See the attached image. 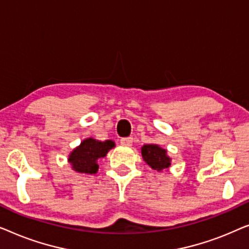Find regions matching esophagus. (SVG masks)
<instances>
[{"label":"esophagus","mask_w":249,"mask_h":249,"mask_svg":"<svg viewBox=\"0 0 249 249\" xmlns=\"http://www.w3.org/2000/svg\"><path fill=\"white\" fill-rule=\"evenodd\" d=\"M132 142H134V138L132 137H124L120 139V144L122 146H131Z\"/></svg>","instance_id":"obj_1"}]
</instances>
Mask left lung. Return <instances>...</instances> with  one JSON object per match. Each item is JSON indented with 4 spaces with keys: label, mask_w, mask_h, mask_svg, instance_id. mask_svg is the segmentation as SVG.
I'll use <instances>...</instances> for the list:
<instances>
[{
    "label": "left lung",
    "mask_w": 249,
    "mask_h": 249,
    "mask_svg": "<svg viewBox=\"0 0 249 249\" xmlns=\"http://www.w3.org/2000/svg\"><path fill=\"white\" fill-rule=\"evenodd\" d=\"M144 161L156 171H163L171 165V159L166 154V149L156 144H146L142 147Z\"/></svg>",
    "instance_id": "left-lung-1"
}]
</instances>
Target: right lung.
<instances>
[{
  "mask_svg": "<svg viewBox=\"0 0 249 249\" xmlns=\"http://www.w3.org/2000/svg\"><path fill=\"white\" fill-rule=\"evenodd\" d=\"M115 146L114 142H100L94 138H87L80 142V145L70 153L68 161L76 172L79 173H96L98 170L97 161Z\"/></svg>",
  "mask_w": 249,
  "mask_h": 249,
  "instance_id": "right-lung-1",
  "label": "right lung"
}]
</instances>
